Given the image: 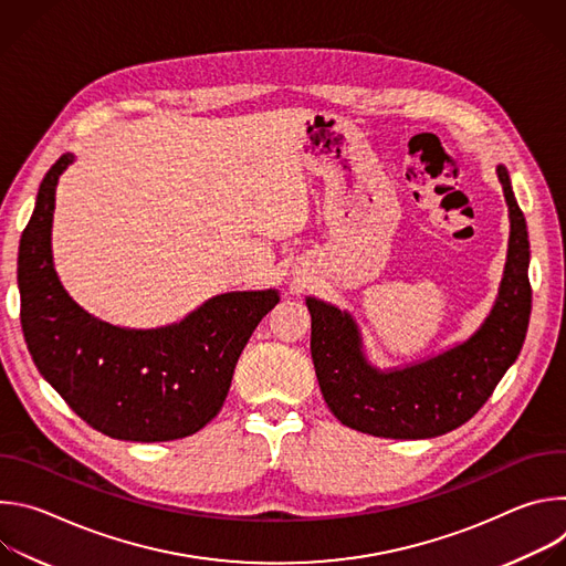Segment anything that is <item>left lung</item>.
<instances>
[{
	"instance_id": "8db88e82",
	"label": "left lung",
	"mask_w": 566,
	"mask_h": 566,
	"mask_svg": "<svg viewBox=\"0 0 566 566\" xmlns=\"http://www.w3.org/2000/svg\"><path fill=\"white\" fill-rule=\"evenodd\" d=\"M497 177L511 219L504 275L491 313L463 343L417 363L378 369L365 354L352 313L306 297L315 376L343 426L382 439L441 437L472 419L517 360L531 317V249L526 219L502 164Z\"/></svg>"
}]
</instances>
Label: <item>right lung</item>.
I'll use <instances>...</instances> for the list:
<instances>
[{
  "label": "right lung",
  "mask_w": 566,
  "mask_h": 566,
  "mask_svg": "<svg viewBox=\"0 0 566 566\" xmlns=\"http://www.w3.org/2000/svg\"><path fill=\"white\" fill-rule=\"evenodd\" d=\"M73 160L66 151L51 166L20 239V317L33 363L80 419L112 439L190 437L219 415L234 365L280 293H221L156 329L94 317L64 291L51 253L55 188Z\"/></svg>",
  "instance_id": "obj_1"
}]
</instances>
